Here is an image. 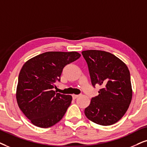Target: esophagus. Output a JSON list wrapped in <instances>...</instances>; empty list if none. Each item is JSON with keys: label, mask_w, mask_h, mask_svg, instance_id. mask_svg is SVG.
Returning <instances> with one entry per match:
<instances>
[{"label": "esophagus", "mask_w": 147, "mask_h": 147, "mask_svg": "<svg viewBox=\"0 0 147 147\" xmlns=\"http://www.w3.org/2000/svg\"><path fill=\"white\" fill-rule=\"evenodd\" d=\"M80 95H75V94H72V98H73V99H76V98H77Z\"/></svg>", "instance_id": "obj_1"}]
</instances>
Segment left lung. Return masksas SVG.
I'll return each mask as SVG.
<instances>
[{
  "instance_id": "8db88e82",
  "label": "left lung",
  "mask_w": 147,
  "mask_h": 147,
  "mask_svg": "<svg viewBox=\"0 0 147 147\" xmlns=\"http://www.w3.org/2000/svg\"><path fill=\"white\" fill-rule=\"evenodd\" d=\"M86 60L93 86L102 88L85 109V115L92 122L111 125L125 115L132 98L130 73L127 66L112 53L100 50L82 51Z\"/></svg>"
}]
</instances>
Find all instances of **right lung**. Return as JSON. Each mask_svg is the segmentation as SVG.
Wrapping results in <instances>:
<instances>
[{"mask_svg": "<svg viewBox=\"0 0 147 147\" xmlns=\"http://www.w3.org/2000/svg\"><path fill=\"white\" fill-rule=\"evenodd\" d=\"M76 51H49L30 59L20 70L16 90L18 107L33 125L42 128L62 119L72 96L55 93L53 88L66 65L78 60Z\"/></svg>", "mask_w": 147, "mask_h": 147, "instance_id": "1", "label": "right lung"}]
</instances>
